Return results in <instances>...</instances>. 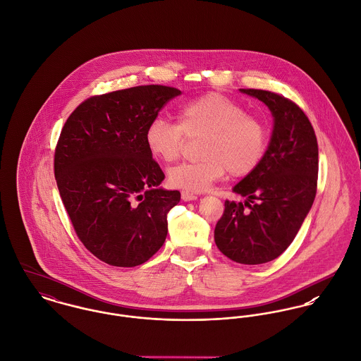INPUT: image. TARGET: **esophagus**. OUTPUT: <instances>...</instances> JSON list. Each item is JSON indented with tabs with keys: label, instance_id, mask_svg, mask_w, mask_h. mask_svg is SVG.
Masks as SVG:
<instances>
[{
	"label": "esophagus",
	"instance_id": "1",
	"mask_svg": "<svg viewBox=\"0 0 361 361\" xmlns=\"http://www.w3.org/2000/svg\"><path fill=\"white\" fill-rule=\"evenodd\" d=\"M181 198H183V200L188 202V200H197V198H198V195H197V194H194V192H190V191H183V192H181Z\"/></svg>",
	"mask_w": 361,
	"mask_h": 361
}]
</instances>
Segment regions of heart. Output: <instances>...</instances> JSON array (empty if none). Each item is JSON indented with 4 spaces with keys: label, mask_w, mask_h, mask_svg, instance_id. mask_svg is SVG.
<instances>
[{
    "label": "heart",
    "mask_w": 361,
    "mask_h": 361,
    "mask_svg": "<svg viewBox=\"0 0 361 361\" xmlns=\"http://www.w3.org/2000/svg\"><path fill=\"white\" fill-rule=\"evenodd\" d=\"M177 118L178 123L157 118L145 130L148 151L164 163L180 158L185 135H203L200 161H185L169 170L167 180L176 188L200 192L227 171L233 177H245L266 155L267 124L223 94L209 92L183 104Z\"/></svg>",
    "instance_id": "b5f03b06"
}]
</instances>
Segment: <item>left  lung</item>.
<instances>
[{
	"instance_id": "left-lung-1",
	"label": "left lung",
	"mask_w": 361,
	"mask_h": 361,
	"mask_svg": "<svg viewBox=\"0 0 361 361\" xmlns=\"http://www.w3.org/2000/svg\"><path fill=\"white\" fill-rule=\"evenodd\" d=\"M264 102L274 128L257 169L242 178L234 192L245 202H224L214 228L217 247L240 264L277 259L296 237L316 198L319 145L305 112L280 94L240 88Z\"/></svg>"
}]
</instances>
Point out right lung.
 Returning <instances> with one entry per match:
<instances>
[{"label":"right lung","mask_w":361,"mask_h":361,"mask_svg":"<svg viewBox=\"0 0 361 361\" xmlns=\"http://www.w3.org/2000/svg\"><path fill=\"white\" fill-rule=\"evenodd\" d=\"M181 91L138 85L94 95L65 123L54 158L56 185L82 245L99 260L134 267L164 243L178 191L159 188L164 174L145 130Z\"/></svg>","instance_id":"obj_1"}]
</instances>
